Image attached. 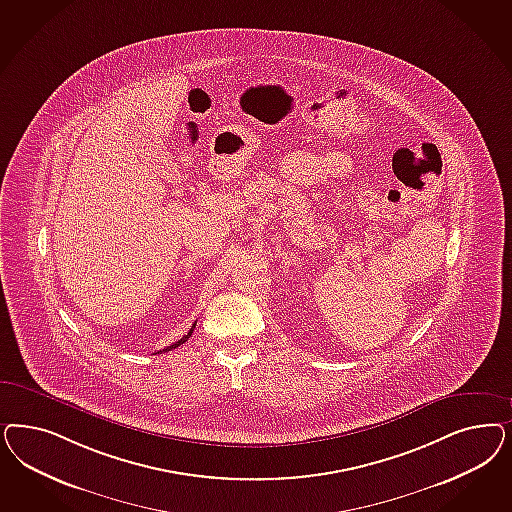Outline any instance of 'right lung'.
<instances>
[{"mask_svg":"<svg viewBox=\"0 0 512 512\" xmlns=\"http://www.w3.org/2000/svg\"><path fill=\"white\" fill-rule=\"evenodd\" d=\"M194 328H196V324H194V326L190 328V331H188V333H186V335H184L182 339H179V341H175V343H173L171 347L164 348V350H160V352H167V350H173V348L181 347L182 343H186V341H188V339L192 337V333H194ZM160 352H158V354H160Z\"/></svg>","mask_w":512,"mask_h":512,"instance_id":"right-lung-1","label":"right lung"}]
</instances>
